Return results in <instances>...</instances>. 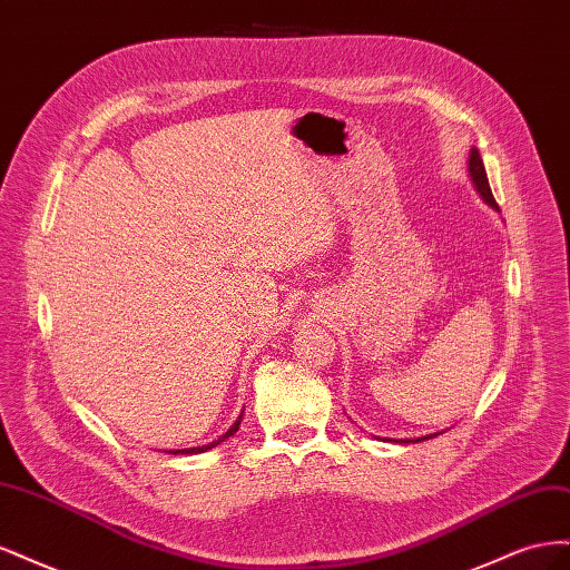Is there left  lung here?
Here are the masks:
<instances>
[{
  "instance_id": "8db88e82",
  "label": "left lung",
  "mask_w": 570,
  "mask_h": 570,
  "mask_svg": "<svg viewBox=\"0 0 570 570\" xmlns=\"http://www.w3.org/2000/svg\"><path fill=\"white\" fill-rule=\"evenodd\" d=\"M469 174H471V180H473L475 189H478V193H480V197L485 199V202L492 206V209H499L497 202H494V197H492V189H490V183H488L485 166H482V159H480V154H478V149H475V147L471 149V157H469ZM435 435H440V433H435ZM435 435H428V438H416V440H390V442L409 444V442H423V440H430V438H435Z\"/></svg>"
}]
</instances>
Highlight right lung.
<instances>
[{
	"mask_svg": "<svg viewBox=\"0 0 570 570\" xmlns=\"http://www.w3.org/2000/svg\"><path fill=\"white\" fill-rule=\"evenodd\" d=\"M239 421H243V416H239L233 425H230V430L226 435H220L218 440H214V442H209V444H202V446H189V450H170L168 454H202V452H206V450H214L216 444H220V442H226L230 435H235L237 433V428H239Z\"/></svg>",
	"mask_w": 570,
	"mask_h": 570,
	"instance_id": "obj_1",
	"label": "right lung"
}]
</instances>
